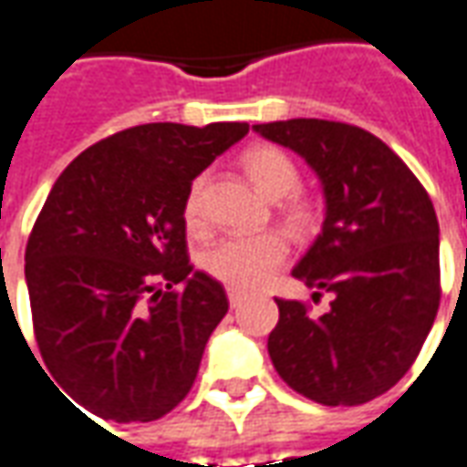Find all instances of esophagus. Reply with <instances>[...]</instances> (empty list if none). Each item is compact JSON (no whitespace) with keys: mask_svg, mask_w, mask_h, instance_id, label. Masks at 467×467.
I'll return each instance as SVG.
<instances>
[{"mask_svg":"<svg viewBox=\"0 0 467 467\" xmlns=\"http://www.w3.org/2000/svg\"><path fill=\"white\" fill-rule=\"evenodd\" d=\"M244 297H246V295H244L241 289L228 287V302H231V307H239L241 302H244Z\"/></svg>","mask_w":467,"mask_h":467,"instance_id":"1","label":"esophagus"}]
</instances>
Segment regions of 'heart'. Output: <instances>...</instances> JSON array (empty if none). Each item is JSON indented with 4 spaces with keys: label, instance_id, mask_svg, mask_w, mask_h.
<instances>
[{
    "label": "heart",
    "instance_id": "obj_1",
    "mask_svg": "<svg viewBox=\"0 0 467 467\" xmlns=\"http://www.w3.org/2000/svg\"><path fill=\"white\" fill-rule=\"evenodd\" d=\"M241 165L252 182L269 201H276V213L285 226L297 234H310L320 223V205L313 195L300 191V167L285 150L275 144H254L241 154ZM205 185L202 172L192 180L182 201V221L191 234H202L208 228L205 218ZM287 256V241L276 231L259 236H231L218 241L202 254V272L231 289H254L265 285L275 269Z\"/></svg>",
    "mask_w": 467,
    "mask_h": 467
}]
</instances>
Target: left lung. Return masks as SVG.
I'll use <instances>...</instances> for the list:
<instances>
[{"label": "left lung", "mask_w": 467, "mask_h": 467, "mask_svg": "<svg viewBox=\"0 0 467 467\" xmlns=\"http://www.w3.org/2000/svg\"><path fill=\"white\" fill-rule=\"evenodd\" d=\"M302 154L326 191V223L292 275L330 292V310L276 297L269 356L285 384L326 407L381 397L410 371L440 307L435 205L394 150L371 131L289 119L254 124Z\"/></svg>", "instance_id": "1"}]
</instances>
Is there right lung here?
<instances>
[{
  "label": "right lung",
  "mask_w": 467,
  "mask_h": 467,
  "mask_svg": "<svg viewBox=\"0 0 467 467\" xmlns=\"http://www.w3.org/2000/svg\"><path fill=\"white\" fill-rule=\"evenodd\" d=\"M246 131L241 121L117 131L47 195L25 249L32 330L57 387L96 417L152 422L188 397L228 297L192 272L182 201Z\"/></svg>",
  "instance_id": "obj_1"
}]
</instances>
